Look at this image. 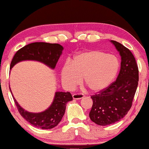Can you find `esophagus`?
Masks as SVG:
<instances>
[{"mask_svg": "<svg viewBox=\"0 0 149 149\" xmlns=\"http://www.w3.org/2000/svg\"><path fill=\"white\" fill-rule=\"evenodd\" d=\"M73 99H81L84 98V95L81 94H74L72 95Z\"/></svg>", "mask_w": 149, "mask_h": 149, "instance_id": "obj_1", "label": "esophagus"}]
</instances>
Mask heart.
Masks as SVG:
<instances>
[{
  "label": "heart",
  "mask_w": 149,
  "mask_h": 149,
  "mask_svg": "<svg viewBox=\"0 0 149 149\" xmlns=\"http://www.w3.org/2000/svg\"><path fill=\"white\" fill-rule=\"evenodd\" d=\"M119 68V60L114 55L98 50L81 52L73 57L72 63L61 68V83L65 89L72 90L84 78L91 91L99 92L113 82Z\"/></svg>",
  "instance_id": "obj_1"
}]
</instances>
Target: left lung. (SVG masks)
Segmentation results:
<instances>
[{"label": "left lung", "mask_w": 149, "mask_h": 149, "mask_svg": "<svg viewBox=\"0 0 149 149\" xmlns=\"http://www.w3.org/2000/svg\"><path fill=\"white\" fill-rule=\"evenodd\" d=\"M121 57L116 81L91 96L93 100L89 116L98 125L106 126L120 120L132 105L138 84V68L132 53L119 42L111 40Z\"/></svg>", "instance_id": "1"}]
</instances>
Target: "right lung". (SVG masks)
<instances>
[{"label":"right lung","mask_w":149,"mask_h":149,"mask_svg":"<svg viewBox=\"0 0 149 149\" xmlns=\"http://www.w3.org/2000/svg\"><path fill=\"white\" fill-rule=\"evenodd\" d=\"M63 50V46L59 44L46 42L29 44L16 52L11 62L10 70L16 63L26 60L39 61L50 68L55 69ZM10 91L12 93L11 89ZM12 96L20 115L33 126L43 129H53L57 126L64 115L67 103L72 100L70 92H56L53 103L48 109L42 112L33 113L23 109L13 94Z\"/></svg>","instance_id":"obj_1"}]
</instances>
